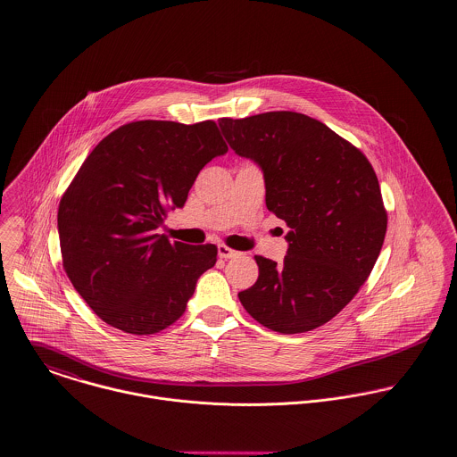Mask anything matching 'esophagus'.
<instances>
[{
  "instance_id": "obj_1",
  "label": "esophagus",
  "mask_w": 457,
  "mask_h": 457,
  "mask_svg": "<svg viewBox=\"0 0 457 457\" xmlns=\"http://www.w3.org/2000/svg\"><path fill=\"white\" fill-rule=\"evenodd\" d=\"M217 253H219V258H222V260H231V258H235V256L238 254L237 251L229 249V247L224 245V244H220V245L217 247Z\"/></svg>"
}]
</instances>
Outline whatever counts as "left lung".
I'll use <instances>...</instances> for the list:
<instances>
[{"mask_svg": "<svg viewBox=\"0 0 457 457\" xmlns=\"http://www.w3.org/2000/svg\"><path fill=\"white\" fill-rule=\"evenodd\" d=\"M219 127L235 154L262 168L267 208L289 228L280 265L254 256L260 275L238 293L242 305L278 334L325 325L357 295L385 240L386 212L372 166L300 112L220 118Z\"/></svg>", "mask_w": 457, "mask_h": 457, "instance_id": "obj_1", "label": "left lung"}]
</instances>
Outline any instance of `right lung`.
<instances>
[{"instance_id": "right-lung-1", "label": "right lung", "mask_w": 457, "mask_h": 457, "mask_svg": "<svg viewBox=\"0 0 457 457\" xmlns=\"http://www.w3.org/2000/svg\"><path fill=\"white\" fill-rule=\"evenodd\" d=\"M228 146L215 121L143 120L104 137L58 208L63 269L107 325L148 336L173 325L217 247L171 244L157 228Z\"/></svg>"}]
</instances>
